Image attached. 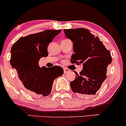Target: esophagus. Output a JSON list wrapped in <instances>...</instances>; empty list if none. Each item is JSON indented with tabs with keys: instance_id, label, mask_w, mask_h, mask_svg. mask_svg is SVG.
<instances>
[{
	"instance_id": "34e87169",
	"label": "esophagus",
	"mask_w": 126,
	"mask_h": 126,
	"mask_svg": "<svg viewBox=\"0 0 126 126\" xmlns=\"http://www.w3.org/2000/svg\"><path fill=\"white\" fill-rule=\"evenodd\" d=\"M70 72V70L68 69L67 68H63V72H64L65 74L67 73H68Z\"/></svg>"
}]
</instances>
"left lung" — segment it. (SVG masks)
<instances>
[{
    "label": "left lung",
    "instance_id": "1",
    "mask_svg": "<svg viewBox=\"0 0 126 126\" xmlns=\"http://www.w3.org/2000/svg\"><path fill=\"white\" fill-rule=\"evenodd\" d=\"M67 38L73 42V51L71 63L83 68L79 74L76 72V78L70 82L73 92L82 96L95 94L102 82L107 78V66L111 63L109 50L97 36L86 28L65 29Z\"/></svg>",
    "mask_w": 126,
    "mask_h": 126
}]
</instances>
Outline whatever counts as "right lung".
<instances>
[{
    "mask_svg": "<svg viewBox=\"0 0 126 126\" xmlns=\"http://www.w3.org/2000/svg\"><path fill=\"white\" fill-rule=\"evenodd\" d=\"M61 32V30H46L21 37L11 47V65L17 71L25 87L36 96L49 95L54 80L63 73L60 66H39V59L48 54L49 44Z\"/></svg>",
    "mask_w": 126,
    "mask_h": 126,
    "instance_id": "right-lung-1",
    "label": "right lung"
}]
</instances>
